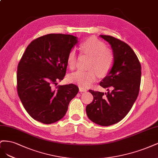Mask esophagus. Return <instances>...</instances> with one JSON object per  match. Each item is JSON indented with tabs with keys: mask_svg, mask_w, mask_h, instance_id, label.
<instances>
[{
	"mask_svg": "<svg viewBox=\"0 0 158 158\" xmlns=\"http://www.w3.org/2000/svg\"><path fill=\"white\" fill-rule=\"evenodd\" d=\"M87 90L86 89H84L83 87H81V86H80L79 87V92H86V91Z\"/></svg>",
	"mask_w": 158,
	"mask_h": 158,
	"instance_id": "1",
	"label": "esophagus"
}]
</instances>
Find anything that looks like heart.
<instances>
[{"label": "heart", "instance_id": "1", "mask_svg": "<svg viewBox=\"0 0 158 158\" xmlns=\"http://www.w3.org/2000/svg\"><path fill=\"white\" fill-rule=\"evenodd\" d=\"M83 52L91 56L89 70L79 69L71 73L69 79L71 82L82 87H89L97 79L98 73L101 75L108 73L114 64V57L111 50L106 48V44L94 37H90L81 44ZM77 53L75 49L69 52L68 56V65L74 68L77 64Z\"/></svg>", "mask_w": 158, "mask_h": 158}]
</instances>
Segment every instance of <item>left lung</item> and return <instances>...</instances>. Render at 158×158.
Instances as JSON below:
<instances>
[{
	"mask_svg": "<svg viewBox=\"0 0 158 158\" xmlns=\"http://www.w3.org/2000/svg\"><path fill=\"white\" fill-rule=\"evenodd\" d=\"M100 37L111 45L114 64L100 83L102 87L107 89V93L89 90L94 99L86 106V112L94 123L109 126L123 119L133 107L140 90L141 65L127 43L109 35Z\"/></svg>",
	"mask_w": 158,
	"mask_h": 158,
	"instance_id": "8db88e82",
	"label": "left lung"
}]
</instances>
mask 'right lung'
I'll use <instances>...</instances> for the list:
<instances>
[{"instance_id": "obj_1", "label": "right lung", "mask_w": 158, "mask_h": 158, "mask_svg": "<svg viewBox=\"0 0 158 158\" xmlns=\"http://www.w3.org/2000/svg\"><path fill=\"white\" fill-rule=\"evenodd\" d=\"M77 43L73 35H46L33 40L19 61L18 96L27 112L40 123L51 124L63 118L78 93L74 84L53 87L64 79L68 54Z\"/></svg>"}]
</instances>
